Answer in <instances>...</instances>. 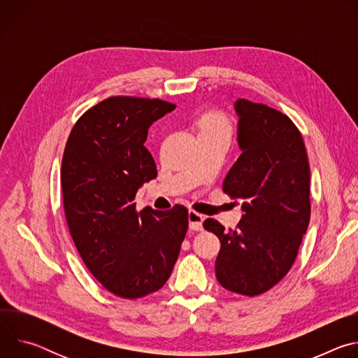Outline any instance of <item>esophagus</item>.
Wrapping results in <instances>:
<instances>
[{
	"mask_svg": "<svg viewBox=\"0 0 358 358\" xmlns=\"http://www.w3.org/2000/svg\"><path fill=\"white\" fill-rule=\"evenodd\" d=\"M188 221H189V228L192 231H202L203 215L198 214L196 211H189L188 213Z\"/></svg>",
	"mask_w": 358,
	"mask_h": 358,
	"instance_id": "obj_1",
	"label": "esophagus"
}]
</instances>
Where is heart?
Wrapping results in <instances>:
<instances>
[{
	"label": "heart",
	"mask_w": 358,
	"mask_h": 358,
	"mask_svg": "<svg viewBox=\"0 0 358 358\" xmlns=\"http://www.w3.org/2000/svg\"><path fill=\"white\" fill-rule=\"evenodd\" d=\"M196 127H198L199 136L201 134H224L228 137L232 129L229 117L224 112L217 109L203 112L196 120Z\"/></svg>",
	"instance_id": "heart-1"
}]
</instances>
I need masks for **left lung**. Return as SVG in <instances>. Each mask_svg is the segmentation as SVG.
Listing matches in <instances>:
<instances>
[{
  "label": "left lung",
  "mask_w": 358,
  "mask_h": 358,
  "mask_svg": "<svg viewBox=\"0 0 358 358\" xmlns=\"http://www.w3.org/2000/svg\"><path fill=\"white\" fill-rule=\"evenodd\" d=\"M235 109L242 155L222 191L245 201L243 215L232 231L214 218L202 225L221 242L215 261L221 286L253 297L278 285L294 264L310 221V167L287 115L246 99L236 100Z\"/></svg>",
  "instance_id": "left-lung-1"
}]
</instances>
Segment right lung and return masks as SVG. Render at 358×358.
<instances>
[{
	"instance_id": "add662e5",
	"label": "right lung",
	"mask_w": 358,
	"mask_h": 358,
	"mask_svg": "<svg viewBox=\"0 0 358 358\" xmlns=\"http://www.w3.org/2000/svg\"><path fill=\"white\" fill-rule=\"evenodd\" d=\"M174 103L110 96L75 123L62 157L64 210L82 261L100 285L123 299L164 286L188 229V210H136L138 187L157 177L145 148L148 127Z\"/></svg>"
}]
</instances>
